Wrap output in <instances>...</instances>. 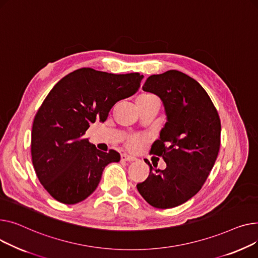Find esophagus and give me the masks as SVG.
Returning <instances> with one entry per match:
<instances>
[{
    "instance_id": "obj_1",
    "label": "esophagus",
    "mask_w": 258,
    "mask_h": 258,
    "mask_svg": "<svg viewBox=\"0 0 258 258\" xmlns=\"http://www.w3.org/2000/svg\"><path fill=\"white\" fill-rule=\"evenodd\" d=\"M120 159L124 160V161H134V160H136L135 157H133V156H131V155H128V154H126V153L120 155Z\"/></svg>"
}]
</instances>
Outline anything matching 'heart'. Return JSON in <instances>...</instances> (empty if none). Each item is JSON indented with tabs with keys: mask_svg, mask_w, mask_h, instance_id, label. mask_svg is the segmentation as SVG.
<instances>
[{
	"mask_svg": "<svg viewBox=\"0 0 258 258\" xmlns=\"http://www.w3.org/2000/svg\"><path fill=\"white\" fill-rule=\"evenodd\" d=\"M152 98H156L152 95H142L139 99H152ZM146 141V138L144 135L141 134H133L130 135L129 138L126 140V147L130 150H138L139 148H141V146L143 145V143Z\"/></svg>",
	"mask_w": 258,
	"mask_h": 258,
	"instance_id": "heart-1",
	"label": "heart"
}]
</instances>
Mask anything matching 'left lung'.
<instances>
[{
    "label": "left lung",
    "instance_id": "left-lung-1",
    "mask_svg": "<svg viewBox=\"0 0 258 258\" xmlns=\"http://www.w3.org/2000/svg\"><path fill=\"white\" fill-rule=\"evenodd\" d=\"M143 89L164 105L168 122L150 154L162 157L166 168L148 162L150 174L136 187L153 207H176L201 189L213 169L221 145L220 116L205 89L182 72L150 76Z\"/></svg>",
    "mask_w": 258,
    "mask_h": 258
}]
</instances>
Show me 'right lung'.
Here are the masks:
<instances>
[{
  "label": "right lung",
  "mask_w": 258,
  "mask_h": 258,
  "mask_svg": "<svg viewBox=\"0 0 258 258\" xmlns=\"http://www.w3.org/2000/svg\"><path fill=\"white\" fill-rule=\"evenodd\" d=\"M144 76L115 75L82 68L67 75L37 110L31 133L32 163L38 180L55 200L76 204L97 188L103 170L120 155L103 152L83 136L112 106L134 95Z\"/></svg>",
  "instance_id": "obj_1"
}]
</instances>
